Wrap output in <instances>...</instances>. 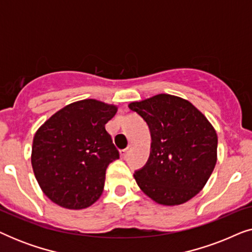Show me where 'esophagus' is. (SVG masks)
<instances>
[{
    "mask_svg": "<svg viewBox=\"0 0 252 252\" xmlns=\"http://www.w3.org/2000/svg\"><path fill=\"white\" fill-rule=\"evenodd\" d=\"M132 148H133V146H132V144H130V146L127 147L126 149H124V150L120 151V155H122V158H124V159H125V158L128 157V155H129V153H130V150H132Z\"/></svg>",
    "mask_w": 252,
    "mask_h": 252,
    "instance_id": "1",
    "label": "esophagus"
}]
</instances>
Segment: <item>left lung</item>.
<instances>
[{
    "mask_svg": "<svg viewBox=\"0 0 252 252\" xmlns=\"http://www.w3.org/2000/svg\"><path fill=\"white\" fill-rule=\"evenodd\" d=\"M146 120L151 151L146 166L134 173L141 190L154 202L174 206L204 188L217 164L218 136L208 118L188 99L158 94L130 102Z\"/></svg>",
    "mask_w": 252,
    "mask_h": 252,
    "instance_id": "8db88e82",
    "label": "left lung"
}]
</instances>
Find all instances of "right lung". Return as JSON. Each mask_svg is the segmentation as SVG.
Returning a JSON list of instances; mask_svg holds the SVG:
<instances>
[{"mask_svg":"<svg viewBox=\"0 0 252 252\" xmlns=\"http://www.w3.org/2000/svg\"><path fill=\"white\" fill-rule=\"evenodd\" d=\"M118 106L94 98L58 110L35 132L33 172L43 194L62 208L81 210L101 197L105 171L119 158L105 124Z\"/></svg>","mask_w":252,"mask_h":252,"instance_id":"1","label":"right lung"}]
</instances>
